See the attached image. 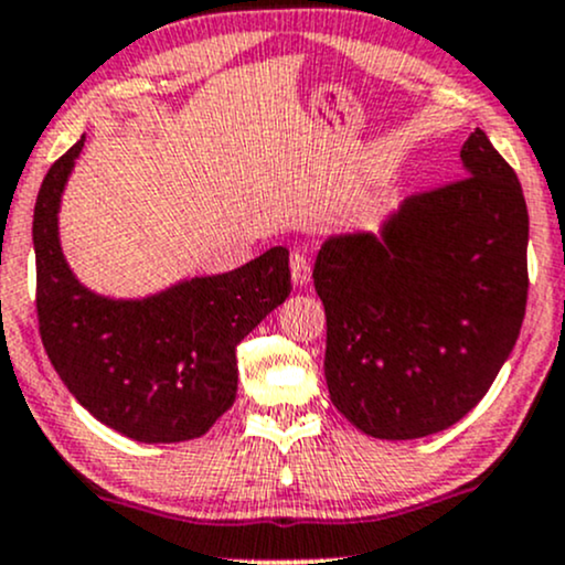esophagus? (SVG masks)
<instances>
[{"instance_id":"1","label":"esophagus","mask_w":565,"mask_h":565,"mask_svg":"<svg viewBox=\"0 0 565 565\" xmlns=\"http://www.w3.org/2000/svg\"><path fill=\"white\" fill-rule=\"evenodd\" d=\"M290 277H294V285H299V288H305V285L312 280V266H309V258L305 253L296 250L294 256H290Z\"/></svg>"}]
</instances>
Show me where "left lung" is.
<instances>
[{"label": "left lung", "mask_w": 565, "mask_h": 565, "mask_svg": "<svg viewBox=\"0 0 565 565\" xmlns=\"http://www.w3.org/2000/svg\"><path fill=\"white\" fill-rule=\"evenodd\" d=\"M463 180L404 199L380 232L333 234L315 260L333 406L374 439L455 426L493 385L523 326L527 210L482 129Z\"/></svg>", "instance_id": "left-lung-1"}]
</instances>
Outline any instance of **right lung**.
I'll use <instances>...</instances> for the list:
<instances>
[{"label":"right lung","mask_w":565,"mask_h":565,"mask_svg":"<svg viewBox=\"0 0 565 565\" xmlns=\"http://www.w3.org/2000/svg\"><path fill=\"white\" fill-rule=\"evenodd\" d=\"M86 137L47 169L34 204L38 318L45 353L99 423L145 445L207 434L236 398V344L290 294L288 250L145 299L94 294L66 264L58 210Z\"/></svg>","instance_id":"1"}]
</instances>
